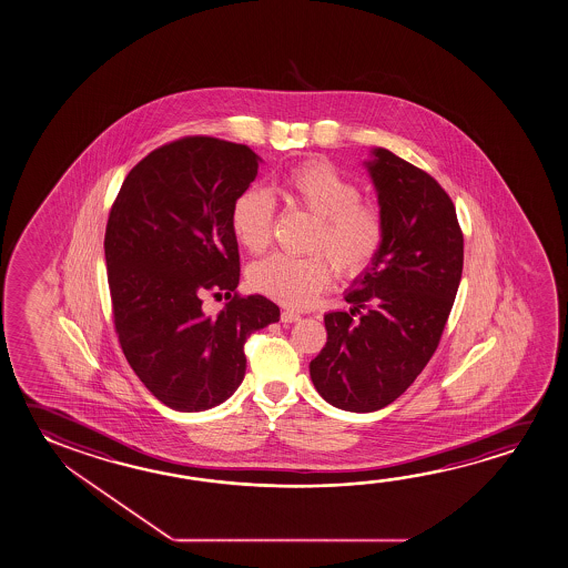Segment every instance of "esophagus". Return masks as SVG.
I'll list each match as a JSON object with an SVG mask.
<instances>
[{"label": "esophagus", "mask_w": 568, "mask_h": 568, "mask_svg": "<svg viewBox=\"0 0 568 568\" xmlns=\"http://www.w3.org/2000/svg\"><path fill=\"white\" fill-rule=\"evenodd\" d=\"M300 317H302V315L296 314V312H290V310H284L282 315H280V320H282L284 324H294V322H300Z\"/></svg>", "instance_id": "esophagus-1"}]
</instances>
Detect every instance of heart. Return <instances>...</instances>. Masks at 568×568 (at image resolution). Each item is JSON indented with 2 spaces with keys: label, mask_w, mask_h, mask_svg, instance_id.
Here are the masks:
<instances>
[{
  "label": "heart",
  "mask_w": 568,
  "mask_h": 568,
  "mask_svg": "<svg viewBox=\"0 0 568 568\" xmlns=\"http://www.w3.org/2000/svg\"><path fill=\"white\" fill-rule=\"evenodd\" d=\"M288 207L304 209L317 219L310 251L327 253L343 276H355L377 258L385 239V221L377 205L361 199L352 180L332 163L306 162L290 170L278 187ZM276 209L262 190L241 191L231 207V229L236 243L246 253L261 254L268 248ZM323 254V255H324ZM318 253L304 258L272 254L248 271L256 292L276 300L282 306H312L320 292L332 282V263Z\"/></svg>",
  "instance_id": "b5f03b06"
}]
</instances>
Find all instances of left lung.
<instances>
[{"label":"left lung","instance_id":"1","mask_svg":"<svg viewBox=\"0 0 568 568\" xmlns=\"http://www.w3.org/2000/svg\"><path fill=\"white\" fill-rule=\"evenodd\" d=\"M385 239L353 280L349 312L325 314L327 342L310 363L329 405L373 413L415 383L440 343L464 266V234L440 183L385 148L365 162Z\"/></svg>","mask_w":568,"mask_h":568}]
</instances>
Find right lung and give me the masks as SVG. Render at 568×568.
Instances as JSON below:
<instances>
[{"label":"right lung","instance_id":"right-lung-1","mask_svg":"<svg viewBox=\"0 0 568 568\" xmlns=\"http://www.w3.org/2000/svg\"><path fill=\"white\" fill-rule=\"evenodd\" d=\"M261 158L248 145L190 135L148 153L110 209L104 234L118 342L163 405L199 413L243 383L244 342L280 320L268 297L239 296V243L231 207ZM207 291L230 302L213 318Z\"/></svg>","mask_w":568,"mask_h":568}]
</instances>
